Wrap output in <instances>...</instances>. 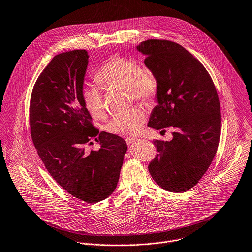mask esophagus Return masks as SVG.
Here are the masks:
<instances>
[{
    "label": "esophagus",
    "instance_id": "obj_1",
    "mask_svg": "<svg viewBox=\"0 0 252 252\" xmlns=\"http://www.w3.org/2000/svg\"><path fill=\"white\" fill-rule=\"evenodd\" d=\"M125 140H126V144H127V145H130V144H132L133 142H135V141H136V139H135V138H133V137H126V138H125Z\"/></svg>",
    "mask_w": 252,
    "mask_h": 252
}]
</instances>
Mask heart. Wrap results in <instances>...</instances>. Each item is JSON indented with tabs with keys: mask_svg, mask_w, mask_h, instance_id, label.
Here are the masks:
<instances>
[{
	"mask_svg": "<svg viewBox=\"0 0 252 252\" xmlns=\"http://www.w3.org/2000/svg\"><path fill=\"white\" fill-rule=\"evenodd\" d=\"M99 82L110 87L126 88L130 98L135 101L152 103L157 97L159 82L155 72L141 66L134 59L114 55L108 58L97 69L95 74ZM85 108L96 119L106 115L103 94L96 85H89L83 91ZM147 120V114L142 108H133L117 113L108 124V130L120 135H133L140 131Z\"/></svg>",
	"mask_w": 252,
	"mask_h": 252,
	"instance_id": "heart-1",
	"label": "heart"
}]
</instances>
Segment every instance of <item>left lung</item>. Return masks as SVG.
<instances>
[{
    "mask_svg": "<svg viewBox=\"0 0 252 252\" xmlns=\"http://www.w3.org/2000/svg\"><path fill=\"white\" fill-rule=\"evenodd\" d=\"M137 49L159 82L158 105L148 126L175 129L170 142L152 141L157 154L149 173L168 191H188L207 172L218 149L221 108L216 87L204 65L176 42L148 39Z\"/></svg>",
    "mask_w": 252,
    "mask_h": 252,
    "instance_id": "8db88e82",
    "label": "left lung"
}]
</instances>
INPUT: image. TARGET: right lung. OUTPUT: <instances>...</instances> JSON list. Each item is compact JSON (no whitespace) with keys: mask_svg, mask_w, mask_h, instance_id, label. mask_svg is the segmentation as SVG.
<instances>
[{"mask_svg":"<svg viewBox=\"0 0 252 252\" xmlns=\"http://www.w3.org/2000/svg\"><path fill=\"white\" fill-rule=\"evenodd\" d=\"M86 50L55 56L38 76L31 93L29 125L32 142L52 178L66 192L96 203L116 189L125 140L100 132L83 102ZM97 141L99 151L87 150Z\"/></svg>","mask_w":252,"mask_h":252,"instance_id":"1","label":"right lung"}]
</instances>
